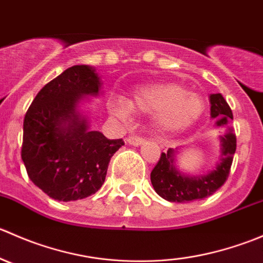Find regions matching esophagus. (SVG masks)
Wrapping results in <instances>:
<instances>
[{"mask_svg": "<svg viewBox=\"0 0 263 263\" xmlns=\"http://www.w3.org/2000/svg\"><path fill=\"white\" fill-rule=\"evenodd\" d=\"M126 140L129 145H134V146H140L145 142V140L140 136H128Z\"/></svg>", "mask_w": 263, "mask_h": 263, "instance_id": "34e87169", "label": "esophagus"}]
</instances>
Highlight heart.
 Here are the masks:
<instances>
[{
  "label": "heart",
  "instance_id": "heart-1",
  "mask_svg": "<svg viewBox=\"0 0 263 263\" xmlns=\"http://www.w3.org/2000/svg\"><path fill=\"white\" fill-rule=\"evenodd\" d=\"M132 110L155 113V124L161 132L178 134L192 127L203 112V102L196 92L187 91L177 82H164L141 87L128 103L117 100L112 113L126 118Z\"/></svg>",
  "mask_w": 263,
  "mask_h": 263
}]
</instances>
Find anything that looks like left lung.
Returning a JSON list of instances; mask_svg holds the SVG:
<instances>
[{
    "mask_svg": "<svg viewBox=\"0 0 263 263\" xmlns=\"http://www.w3.org/2000/svg\"><path fill=\"white\" fill-rule=\"evenodd\" d=\"M210 104V115L211 118L216 119V126H225L233 119L232 109L221 94H211ZM220 163L208 174L197 177L187 176L177 169L176 150L169 148L166 153H161L158 164L150 174L155 192L171 202H191L214 195L227 181L232 168L233 156L237 148V139L232 128L220 136Z\"/></svg>",
    "mask_w": 263,
    "mask_h": 263,
    "instance_id": "8db88e82",
    "label": "left lung"
}]
</instances>
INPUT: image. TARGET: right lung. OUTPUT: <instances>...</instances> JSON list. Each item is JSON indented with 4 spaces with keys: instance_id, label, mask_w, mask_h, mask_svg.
Listing matches in <instances>:
<instances>
[{
    "instance_id": "right-lung-1",
    "label": "right lung",
    "mask_w": 263,
    "mask_h": 263,
    "mask_svg": "<svg viewBox=\"0 0 263 263\" xmlns=\"http://www.w3.org/2000/svg\"><path fill=\"white\" fill-rule=\"evenodd\" d=\"M100 78L86 65L63 71L36 94L24 118L21 159L30 181L49 197L76 201L97 192L123 140L89 131L79 110L85 95L97 97Z\"/></svg>"
}]
</instances>
